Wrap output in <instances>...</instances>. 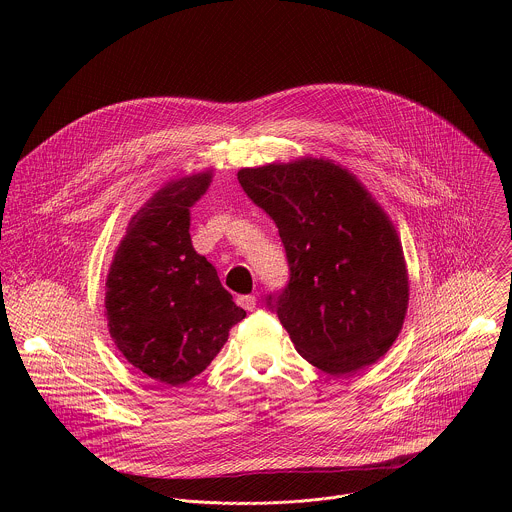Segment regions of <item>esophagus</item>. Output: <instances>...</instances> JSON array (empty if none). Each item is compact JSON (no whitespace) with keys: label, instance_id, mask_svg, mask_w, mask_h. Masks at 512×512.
Instances as JSON below:
<instances>
[{"label":"esophagus","instance_id":"esophagus-1","mask_svg":"<svg viewBox=\"0 0 512 512\" xmlns=\"http://www.w3.org/2000/svg\"><path fill=\"white\" fill-rule=\"evenodd\" d=\"M238 305L244 307L246 311H254L256 305H258V297L256 295H238Z\"/></svg>","mask_w":512,"mask_h":512}]
</instances>
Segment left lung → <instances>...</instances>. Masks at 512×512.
<instances>
[{"mask_svg":"<svg viewBox=\"0 0 512 512\" xmlns=\"http://www.w3.org/2000/svg\"><path fill=\"white\" fill-rule=\"evenodd\" d=\"M246 195L278 226L290 284L268 297L295 351L327 374L374 365L410 299L400 236L361 179L325 157L242 167Z\"/></svg>","mask_w":512,"mask_h":512,"instance_id":"left-lung-1","label":"left lung"}]
</instances>
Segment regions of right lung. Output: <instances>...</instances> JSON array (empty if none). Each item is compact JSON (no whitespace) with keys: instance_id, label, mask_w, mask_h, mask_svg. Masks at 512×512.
<instances>
[{"instance_id":"obj_1","label":"right lung","mask_w":512,"mask_h":512,"mask_svg":"<svg viewBox=\"0 0 512 512\" xmlns=\"http://www.w3.org/2000/svg\"><path fill=\"white\" fill-rule=\"evenodd\" d=\"M213 175L205 169L165 181L128 222L106 276L104 313L116 349L167 386L201 374L246 317L189 234L191 207Z\"/></svg>"}]
</instances>
